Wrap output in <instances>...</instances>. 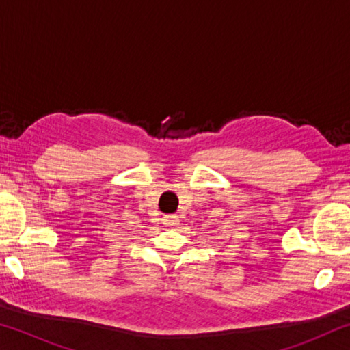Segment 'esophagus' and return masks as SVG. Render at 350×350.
<instances>
[{
	"instance_id": "esophagus-1",
	"label": "esophagus",
	"mask_w": 350,
	"mask_h": 350,
	"mask_svg": "<svg viewBox=\"0 0 350 350\" xmlns=\"http://www.w3.org/2000/svg\"><path fill=\"white\" fill-rule=\"evenodd\" d=\"M163 222L167 225H179L180 219H179V216H176V215H168V216L163 217Z\"/></svg>"
}]
</instances>
